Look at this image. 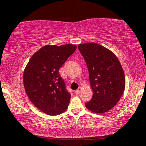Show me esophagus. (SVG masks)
<instances>
[{
    "label": "esophagus",
    "instance_id": "1",
    "mask_svg": "<svg viewBox=\"0 0 146 146\" xmlns=\"http://www.w3.org/2000/svg\"><path fill=\"white\" fill-rule=\"evenodd\" d=\"M81 90H82V88H81V87H79V88H78V89H76V91H74V94H76V95H78V94H80Z\"/></svg>",
    "mask_w": 146,
    "mask_h": 146
}]
</instances>
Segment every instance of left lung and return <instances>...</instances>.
Listing matches in <instances>:
<instances>
[{
  "label": "left lung",
  "mask_w": 146,
  "mask_h": 146,
  "mask_svg": "<svg viewBox=\"0 0 146 146\" xmlns=\"http://www.w3.org/2000/svg\"><path fill=\"white\" fill-rule=\"evenodd\" d=\"M78 48L86 63L93 90L92 98L86 107L96 113L106 112L115 106L124 91L121 64L113 52L98 43H83Z\"/></svg>",
  "instance_id": "1"
}]
</instances>
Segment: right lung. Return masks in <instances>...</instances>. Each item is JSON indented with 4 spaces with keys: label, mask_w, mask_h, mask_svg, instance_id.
I'll use <instances>...</instances> for the list:
<instances>
[{
    "label": "right lung",
    "mask_w": 146,
    "mask_h": 146,
    "mask_svg": "<svg viewBox=\"0 0 146 146\" xmlns=\"http://www.w3.org/2000/svg\"><path fill=\"white\" fill-rule=\"evenodd\" d=\"M76 49L72 44L45 46L32 55L25 68L23 82L29 98L47 115L62 113L69 106L71 94L59 69Z\"/></svg>",
    "instance_id": "obj_1"
}]
</instances>
